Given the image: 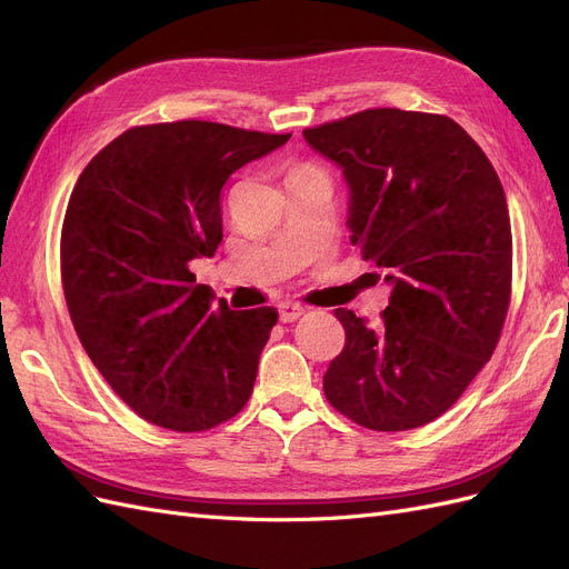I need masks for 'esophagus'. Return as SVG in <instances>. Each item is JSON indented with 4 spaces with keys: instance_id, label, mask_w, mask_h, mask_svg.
<instances>
[{
    "instance_id": "34e87169",
    "label": "esophagus",
    "mask_w": 569,
    "mask_h": 569,
    "mask_svg": "<svg viewBox=\"0 0 569 569\" xmlns=\"http://www.w3.org/2000/svg\"><path fill=\"white\" fill-rule=\"evenodd\" d=\"M278 311H280V320H282V322H295V320H299V318L306 313V308L299 306V303L282 301V303L278 306Z\"/></svg>"
}]
</instances>
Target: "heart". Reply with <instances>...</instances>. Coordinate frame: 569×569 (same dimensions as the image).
I'll return each instance as SVG.
<instances>
[{"mask_svg": "<svg viewBox=\"0 0 569 569\" xmlns=\"http://www.w3.org/2000/svg\"><path fill=\"white\" fill-rule=\"evenodd\" d=\"M297 173H301V170H297Z\"/></svg>", "mask_w": 569, "mask_h": 569, "instance_id": "b5f03b06", "label": "heart"}]
</instances>
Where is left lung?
Masks as SVG:
<instances>
[{
    "mask_svg": "<svg viewBox=\"0 0 569 569\" xmlns=\"http://www.w3.org/2000/svg\"><path fill=\"white\" fill-rule=\"evenodd\" d=\"M341 168L351 242L391 287L380 325L347 308V343L322 377L341 416L377 432L432 422L491 358L510 303L508 203L456 120L368 109L303 130Z\"/></svg>",
    "mask_w": 569,
    "mask_h": 569,
    "instance_id": "1",
    "label": "left lung"
}]
</instances>
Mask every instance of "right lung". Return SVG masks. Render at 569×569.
<instances>
[{"mask_svg": "<svg viewBox=\"0 0 569 569\" xmlns=\"http://www.w3.org/2000/svg\"><path fill=\"white\" fill-rule=\"evenodd\" d=\"M287 140L209 120L130 128L73 187L61 230L68 313L111 389L153 425L203 432L249 401L278 311H230L189 263L222 242V184Z\"/></svg>", "mask_w": 569, "mask_h": 569, "instance_id": "add662e5", "label": "right lung"}]
</instances>
